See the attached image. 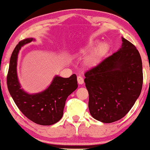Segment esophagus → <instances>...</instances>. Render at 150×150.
Returning a JSON list of instances; mask_svg holds the SVG:
<instances>
[{
    "mask_svg": "<svg viewBox=\"0 0 150 150\" xmlns=\"http://www.w3.org/2000/svg\"><path fill=\"white\" fill-rule=\"evenodd\" d=\"M77 81L79 84H82L84 83V79L81 76H77Z\"/></svg>",
    "mask_w": 150,
    "mask_h": 150,
    "instance_id": "esophagus-1",
    "label": "esophagus"
}]
</instances>
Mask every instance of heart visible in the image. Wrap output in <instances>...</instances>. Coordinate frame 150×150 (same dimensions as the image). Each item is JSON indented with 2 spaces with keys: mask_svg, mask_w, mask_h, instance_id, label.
Instances as JSON below:
<instances>
[{
  "mask_svg": "<svg viewBox=\"0 0 150 150\" xmlns=\"http://www.w3.org/2000/svg\"><path fill=\"white\" fill-rule=\"evenodd\" d=\"M97 43L98 41L89 43L86 46L80 48L78 52L79 54L81 56L87 54L93 50ZM109 50H110V44L107 41L100 43L87 58L85 63L86 66L89 68H95L98 66L101 63L105 56L108 54Z\"/></svg>",
  "mask_w": 150,
  "mask_h": 150,
  "instance_id": "heart-1",
  "label": "heart"
}]
</instances>
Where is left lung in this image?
<instances>
[{"mask_svg": "<svg viewBox=\"0 0 150 150\" xmlns=\"http://www.w3.org/2000/svg\"><path fill=\"white\" fill-rule=\"evenodd\" d=\"M122 41L117 52L84 74L90 113L103 123L125 117L142 91L143 71L140 54L123 37Z\"/></svg>", "mask_w": 150, "mask_h": 150, "instance_id": "obj_1", "label": "left lung"}]
</instances>
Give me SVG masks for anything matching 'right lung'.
Here are the masks:
<instances>
[{
	"mask_svg": "<svg viewBox=\"0 0 150 150\" xmlns=\"http://www.w3.org/2000/svg\"><path fill=\"white\" fill-rule=\"evenodd\" d=\"M34 41L35 38H25L14 48L10 58L7 86L14 103L26 117L38 125H51L63 117L66 99L78 87L77 77L76 74L69 78L56 75L43 91L33 94L25 92L17 76V59L22 47Z\"/></svg>",
	"mask_w": 150,
	"mask_h": 150,
	"instance_id": "1",
	"label": "right lung"
}]
</instances>
